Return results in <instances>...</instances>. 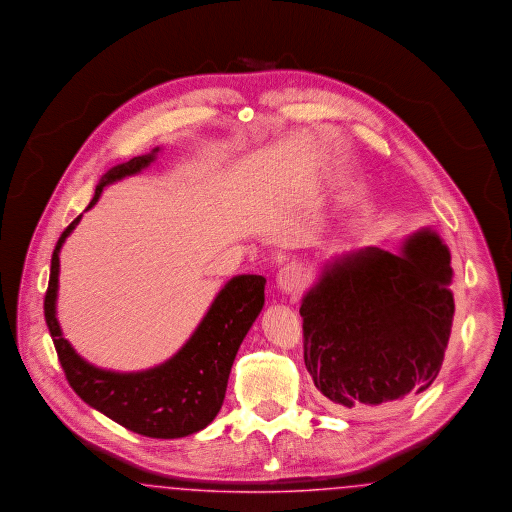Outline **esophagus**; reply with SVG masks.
Segmentation results:
<instances>
[{"label": "esophagus", "mask_w": 512, "mask_h": 512, "mask_svg": "<svg viewBox=\"0 0 512 512\" xmlns=\"http://www.w3.org/2000/svg\"><path fill=\"white\" fill-rule=\"evenodd\" d=\"M303 284V274H301V268L295 265H286L276 276V287L286 293V295H295L299 293Z\"/></svg>", "instance_id": "34e87169"}]
</instances>
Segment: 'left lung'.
<instances>
[{"label": "left lung", "mask_w": 512, "mask_h": 512, "mask_svg": "<svg viewBox=\"0 0 512 512\" xmlns=\"http://www.w3.org/2000/svg\"><path fill=\"white\" fill-rule=\"evenodd\" d=\"M450 263L442 238L423 228L400 255L366 247L324 266L299 308L324 408L352 415L429 389L455 312Z\"/></svg>", "instance_id": "8db88e82"}]
</instances>
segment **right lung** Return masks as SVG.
<instances>
[{"label": "right lung", "instance_id": "obj_1", "mask_svg": "<svg viewBox=\"0 0 512 512\" xmlns=\"http://www.w3.org/2000/svg\"><path fill=\"white\" fill-rule=\"evenodd\" d=\"M158 150L108 169L87 209L99 202L104 186L152 164ZM80 219L82 215L66 226L55 246L43 301L45 322L70 387L91 408L148 438H183L205 429L223 406L236 352L265 305V278L240 274L228 280L192 337L164 364L133 373L95 368L62 337L57 320L59 253Z\"/></svg>", "mask_w": 512, "mask_h": 512}]
</instances>
